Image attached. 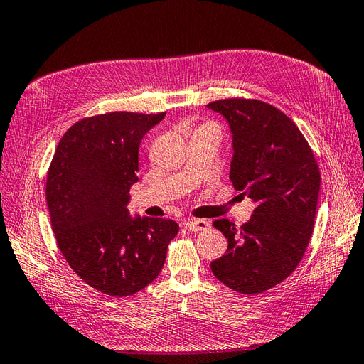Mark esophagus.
Listing matches in <instances>:
<instances>
[{"mask_svg":"<svg viewBox=\"0 0 364 364\" xmlns=\"http://www.w3.org/2000/svg\"><path fill=\"white\" fill-rule=\"evenodd\" d=\"M183 228L190 232H197V230H205L209 228V223L206 220H188L183 223Z\"/></svg>","mask_w":364,"mask_h":364,"instance_id":"esophagus-1","label":"esophagus"}]
</instances>
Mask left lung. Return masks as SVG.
<instances>
[{"label": "left lung", "instance_id": "left-lung-1", "mask_svg": "<svg viewBox=\"0 0 364 364\" xmlns=\"http://www.w3.org/2000/svg\"><path fill=\"white\" fill-rule=\"evenodd\" d=\"M206 106L222 114L232 132V185L257 205L240 229L215 220L228 249L211 270L234 291L262 293L299 266L313 234L321 171L301 130L274 106L247 98Z\"/></svg>", "mask_w": 364, "mask_h": 364}]
</instances>
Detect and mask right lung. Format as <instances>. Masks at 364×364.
I'll use <instances>...</instances> for the list:
<instances>
[{
	"label": "right lung",
	"instance_id": "add662e5",
	"mask_svg": "<svg viewBox=\"0 0 364 364\" xmlns=\"http://www.w3.org/2000/svg\"><path fill=\"white\" fill-rule=\"evenodd\" d=\"M165 117L109 112L83 118L59 141L47 176L51 228L77 277L100 293H138L159 274L179 225L127 209L141 139Z\"/></svg>",
	"mask_w": 364,
	"mask_h": 364
}]
</instances>
